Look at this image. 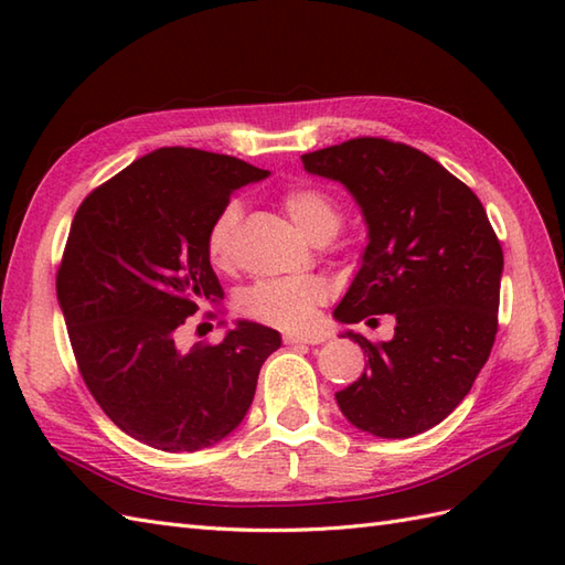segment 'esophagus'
Masks as SVG:
<instances>
[{"label":"esophagus","mask_w":565,"mask_h":565,"mask_svg":"<svg viewBox=\"0 0 565 565\" xmlns=\"http://www.w3.org/2000/svg\"><path fill=\"white\" fill-rule=\"evenodd\" d=\"M322 340H326L322 334H294V332L284 334L286 344H320Z\"/></svg>","instance_id":"obj_1"}]
</instances>
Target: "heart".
<instances>
[{"instance_id": "heart-1", "label": "heart", "mask_w": 565, "mask_h": 565, "mask_svg": "<svg viewBox=\"0 0 565 565\" xmlns=\"http://www.w3.org/2000/svg\"><path fill=\"white\" fill-rule=\"evenodd\" d=\"M286 213L316 243L330 239L342 225L338 199L313 184L291 186L281 196ZM243 206L239 201H225L213 215L206 231V252L213 267L231 269L235 264V243ZM328 298V281L320 276H289V279H264L247 286L237 296L239 313L281 330H301L313 320L316 308Z\"/></svg>"}]
</instances>
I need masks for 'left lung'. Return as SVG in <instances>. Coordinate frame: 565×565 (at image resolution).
I'll return each mask as SVG.
<instances>
[{"instance_id": "8db88e82", "label": "left lung", "mask_w": 565, "mask_h": 565, "mask_svg": "<svg viewBox=\"0 0 565 565\" xmlns=\"http://www.w3.org/2000/svg\"><path fill=\"white\" fill-rule=\"evenodd\" d=\"M301 160L306 172L344 184L369 225L362 267L334 318H395L388 342L347 332L369 364L334 398L369 435H419L466 398L493 350L500 239L473 191L405 142L352 138Z\"/></svg>"}]
</instances>
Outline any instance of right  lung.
Segmentation results:
<instances>
[{
	"label": "right lung",
	"mask_w": 565,
	"mask_h": 565,
	"mask_svg": "<svg viewBox=\"0 0 565 565\" xmlns=\"http://www.w3.org/2000/svg\"><path fill=\"white\" fill-rule=\"evenodd\" d=\"M267 170L231 154L160 148L79 203L55 289L94 401L126 435L199 451L243 423L281 334L239 320L218 344L179 350L201 303L223 298L206 231L235 189Z\"/></svg>",
	"instance_id": "1"
}]
</instances>
